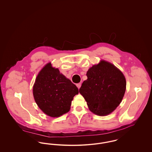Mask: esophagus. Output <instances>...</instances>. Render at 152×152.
<instances>
[{
    "mask_svg": "<svg viewBox=\"0 0 152 152\" xmlns=\"http://www.w3.org/2000/svg\"><path fill=\"white\" fill-rule=\"evenodd\" d=\"M76 86L78 88V89H79L80 88L81 86V83H78L76 84Z\"/></svg>",
    "mask_w": 152,
    "mask_h": 152,
    "instance_id": "esophagus-1",
    "label": "esophagus"
}]
</instances>
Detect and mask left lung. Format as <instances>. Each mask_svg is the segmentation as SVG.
Wrapping results in <instances>:
<instances>
[{
    "label": "left lung",
    "mask_w": 152,
    "mask_h": 152,
    "mask_svg": "<svg viewBox=\"0 0 152 152\" xmlns=\"http://www.w3.org/2000/svg\"><path fill=\"white\" fill-rule=\"evenodd\" d=\"M87 76L79 92L90 110L99 116L110 114L119 105L125 94L126 83L123 73L102 60L89 69Z\"/></svg>",
    "instance_id": "obj_1"
}]
</instances>
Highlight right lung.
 I'll return each mask as SVG.
<instances>
[{
    "label": "right lung",
    "instance_id": "obj_1",
    "mask_svg": "<svg viewBox=\"0 0 152 152\" xmlns=\"http://www.w3.org/2000/svg\"><path fill=\"white\" fill-rule=\"evenodd\" d=\"M79 94L76 86L48 63L36 77L33 94L39 108L44 113L57 117L67 113L73 97Z\"/></svg>",
    "mask_w": 152,
    "mask_h": 152
}]
</instances>
